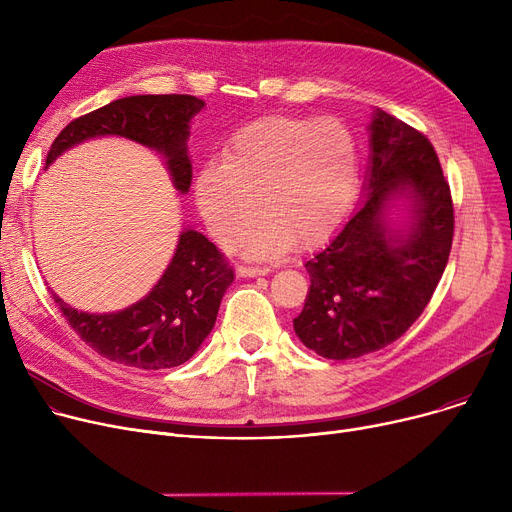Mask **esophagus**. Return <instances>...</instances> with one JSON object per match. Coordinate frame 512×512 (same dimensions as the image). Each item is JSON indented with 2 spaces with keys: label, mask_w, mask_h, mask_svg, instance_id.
<instances>
[{
  "label": "esophagus",
  "mask_w": 512,
  "mask_h": 512,
  "mask_svg": "<svg viewBox=\"0 0 512 512\" xmlns=\"http://www.w3.org/2000/svg\"><path fill=\"white\" fill-rule=\"evenodd\" d=\"M270 272V267H261V265H238L236 267V274L240 276V278H253V276H263V274H267Z\"/></svg>",
  "instance_id": "obj_1"
}]
</instances>
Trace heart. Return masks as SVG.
I'll list each match as a JSON object with an SVG mask.
<instances>
[{
  "label": "heart",
  "mask_w": 512,
  "mask_h": 512,
  "mask_svg": "<svg viewBox=\"0 0 512 512\" xmlns=\"http://www.w3.org/2000/svg\"><path fill=\"white\" fill-rule=\"evenodd\" d=\"M359 186V149L338 118L272 116L240 128L222 164H207L195 195L209 232L224 245L240 236L253 257L315 247L346 218Z\"/></svg>",
  "instance_id": "heart-1"
}]
</instances>
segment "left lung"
Masks as SVG:
<instances>
[{"label":"left lung","mask_w":512,"mask_h":512,"mask_svg":"<svg viewBox=\"0 0 512 512\" xmlns=\"http://www.w3.org/2000/svg\"><path fill=\"white\" fill-rule=\"evenodd\" d=\"M369 130V195L305 263L311 286L292 321L307 348L334 361L380 351L415 324L444 274L454 236L452 195L434 145L384 110ZM402 192L414 197L416 222L409 237H390L381 215Z\"/></svg>","instance_id":"8db88e82"}]
</instances>
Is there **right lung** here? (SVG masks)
I'll list each match as a JSON object with an SVG mask.
<instances>
[{"label":"right lung","instance_id":"1","mask_svg":"<svg viewBox=\"0 0 512 512\" xmlns=\"http://www.w3.org/2000/svg\"><path fill=\"white\" fill-rule=\"evenodd\" d=\"M195 95H134L116 99L95 112L72 120L51 143L47 164L72 145L120 134L153 147L168 157V168L180 193L191 188L193 166L186 155L188 124L203 110ZM234 270L224 253L197 230L180 234L166 274L143 301L118 313L93 315L53 301L68 326L95 353L139 369H166L191 359L211 332Z\"/></svg>","mask_w":512,"mask_h":512}]
</instances>
